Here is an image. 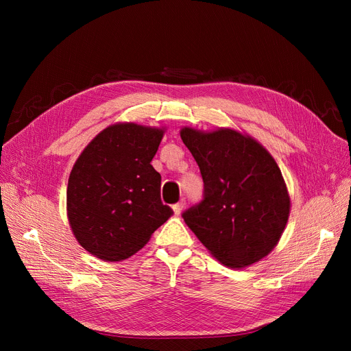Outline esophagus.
Instances as JSON below:
<instances>
[{"label": "esophagus", "instance_id": "obj_1", "mask_svg": "<svg viewBox=\"0 0 351 351\" xmlns=\"http://www.w3.org/2000/svg\"><path fill=\"white\" fill-rule=\"evenodd\" d=\"M173 209H174V214L176 215H180L184 209V202H178V204L173 205Z\"/></svg>", "mask_w": 351, "mask_h": 351}]
</instances>
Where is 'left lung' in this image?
<instances>
[{
  "label": "left lung",
  "mask_w": 351,
  "mask_h": 351,
  "mask_svg": "<svg viewBox=\"0 0 351 351\" xmlns=\"http://www.w3.org/2000/svg\"><path fill=\"white\" fill-rule=\"evenodd\" d=\"M204 178V200L183 218L218 262L246 268L277 246L291 200L278 164L252 136L219 127L180 130Z\"/></svg>",
  "instance_id": "8db88e82"
}]
</instances>
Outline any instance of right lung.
Wrapping results in <instances>:
<instances>
[{
	"label": "right lung",
	"mask_w": 351,
	"mask_h": 351,
	"mask_svg": "<svg viewBox=\"0 0 351 351\" xmlns=\"http://www.w3.org/2000/svg\"><path fill=\"white\" fill-rule=\"evenodd\" d=\"M164 133L165 127L115 123L74 162L67 218L74 237L95 258H130L174 214L161 202V174L151 165Z\"/></svg>",
	"instance_id": "add662e5"
}]
</instances>
